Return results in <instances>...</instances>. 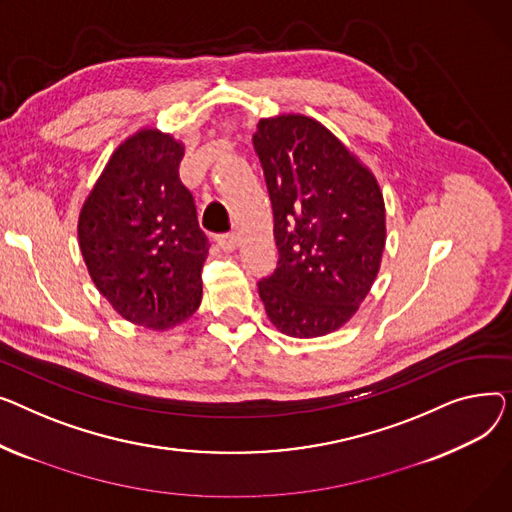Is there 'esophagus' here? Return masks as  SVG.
I'll list each match as a JSON object with an SVG mask.
<instances>
[{
	"mask_svg": "<svg viewBox=\"0 0 512 512\" xmlns=\"http://www.w3.org/2000/svg\"><path fill=\"white\" fill-rule=\"evenodd\" d=\"M217 244L221 246V250L225 252H233L237 248V235L235 233H221L217 237Z\"/></svg>",
	"mask_w": 512,
	"mask_h": 512,
	"instance_id": "1",
	"label": "esophagus"
}]
</instances>
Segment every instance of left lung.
Wrapping results in <instances>:
<instances>
[{
	"instance_id": "8db88e82",
	"label": "left lung",
	"mask_w": 512,
	"mask_h": 512,
	"mask_svg": "<svg viewBox=\"0 0 512 512\" xmlns=\"http://www.w3.org/2000/svg\"><path fill=\"white\" fill-rule=\"evenodd\" d=\"M273 204L279 262L258 283L281 333L312 339L341 328L364 302L386 242L376 177L306 115L260 119L254 134Z\"/></svg>"
}]
</instances>
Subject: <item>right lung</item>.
<instances>
[{"label": "right lung", "mask_w": 512, "mask_h": 512, "mask_svg": "<svg viewBox=\"0 0 512 512\" xmlns=\"http://www.w3.org/2000/svg\"><path fill=\"white\" fill-rule=\"evenodd\" d=\"M184 144L146 128L115 148L78 219L82 258L126 320L167 330L202 299L208 237L179 179Z\"/></svg>", "instance_id": "add662e5"}]
</instances>
